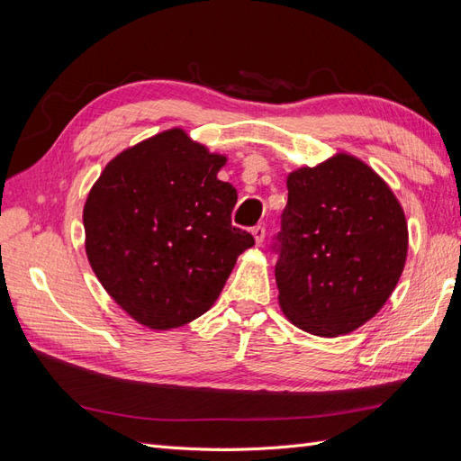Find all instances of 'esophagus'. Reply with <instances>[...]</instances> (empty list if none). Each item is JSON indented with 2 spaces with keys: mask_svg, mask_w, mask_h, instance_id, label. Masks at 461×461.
I'll return each instance as SVG.
<instances>
[{
  "mask_svg": "<svg viewBox=\"0 0 461 461\" xmlns=\"http://www.w3.org/2000/svg\"><path fill=\"white\" fill-rule=\"evenodd\" d=\"M252 234H254V239H256V244L261 246L263 240H265V227H263V225H256V227L252 229Z\"/></svg>",
  "mask_w": 461,
  "mask_h": 461,
  "instance_id": "1",
  "label": "esophagus"
}]
</instances>
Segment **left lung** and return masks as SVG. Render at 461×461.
Masks as SVG:
<instances>
[{"label":"left lung","mask_w":461,"mask_h":461,"mask_svg":"<svg viewBox=\"0 0 461 461\" xmlns=\"http://www.w3.org/2000/svg\"><path fill=\"white\" fill-rule=\"evenodd\" d=\"M286 186L271 242L278 303L305 332H352L396 288L408 254L406 217L384 180L344 153L290 173Z\"/></svg>","instance_id":"left-lung-1"}]
</instances>
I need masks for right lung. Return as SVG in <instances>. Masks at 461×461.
Listing matches in <instances>:
<instances>
[{
  "mask_svg": "<svg viewBox=\"0 0 461 461\" xmlns=\"http://www.w3.org/2000/svg\"><path fill=\"white\" fill-rule=\"evenodd\" d=\"M225 158L167 131L122 151L85 205L86 254L121 308L149 329H175L212 308L236 258L256 244L232 227L236 188Z\"/></svg>",
  "mask_w": 461,
  "mask_h": 461,
  "instance_id": "right-lung-1",
  "label": "right lung"
}]
</instances>
